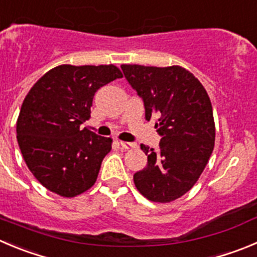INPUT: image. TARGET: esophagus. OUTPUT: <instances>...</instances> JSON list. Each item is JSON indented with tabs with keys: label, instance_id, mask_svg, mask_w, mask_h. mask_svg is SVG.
I'll list each match as a JSON object with an SVG mask.
<instances>
[{
	"label": "esophagus",
	"instance_id": "34e87169",
	"mask_svg": "<svg viewBox=\"0 0 257 257\" xmlns=\"http://www.w3.org/2000/svg\"><path fill=\"white\" fill-rule=\"evenodd\" d=\"M119 145H120L121 148H124V150H131V148L136 147V145H134V143L124 142V141H120V142H119Z\"/></svg>",
	"mask_w": 257,
	"mask_h": 257
}]
</instances>
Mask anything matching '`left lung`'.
Instances as JSON below:
<instances>
[{"label": "left lung", "mask_w": 257, "mask_h": 257, "mask_svg": "<svg viewBox=\"0 0 257 257\" xmlns=\"http://www.w3.org/2000/svg\"><path fill=\"white\" fill-rule=\"evenodd\" d=\"M121 71L155 119L161 136L155 151L141 145L147 166L134 174L136 188L148 200L169 203L188 193L205 169L214 148L215 128L209 96L185 68L123 64Z\"/></svg>", "instance_id": "8db88e82"}]
</instances>
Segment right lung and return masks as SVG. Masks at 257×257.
Instances as JSON below:
<instances>
[{"instance_id":"right-lung-1","label":"right lung","mask_w":257,"mask_h":257,"mask_svg":"<svg viewBox=\"0 0 257 257\" xmlns=\"http://www.w3.org/2000/svg\"><path fill=\"white\" fill-rule=\"evenodd\" d=\"M121 77L112 64H63L29 91L16 124L18 142L31 174L48 190L72 198L95 184L111 140L81 124L90 117L96 91Z\"/></svg>"}]
</instances>
